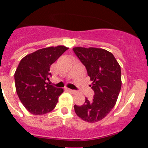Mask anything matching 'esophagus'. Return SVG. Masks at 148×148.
Returning <instances> with one entry per match:
<instances>
[{"label":"esophagus","mask_w":148,"mask_h":148,"mask_svg":"<svg viewBox=\"0 0 148 148\" xmlns=\"http://www.w3.org/2000/svg\"><path fill=\"white\" fill-rule=\"evenodd\" d=\"M67 90L68 91V92L71 93V94H76V90H71V89H67Z\"/></svg>","instance_id":"esophagus-1"}]
</instances>
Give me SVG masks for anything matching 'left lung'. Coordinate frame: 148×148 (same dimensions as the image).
<instances>
[{
	"label": "left lung",
	"instance_id": "1",
	"mask_svg": "<svg viewBox=\"0 0 148 148\" xmlns=\"http://www.w3.org/2000/svg\"><path fill=\"white\" fill-rule=\"evenodd\" d=\"M73 50L86 67L95 91L92 101L86 98L83 105H74V111L84 121L97 122L116 104L122 84L121 66L107 50L91 47H76Z\"/></svg>",
	"mask_w": 148,
	"mask_h": 148
}]
</instances>
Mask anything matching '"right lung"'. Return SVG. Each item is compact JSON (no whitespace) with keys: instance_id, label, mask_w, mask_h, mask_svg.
Instances as JSON below:
<instances>
[{"instance_id":"1","label":"right lung","mask_w":148,"mask_h":148,"mask_svg":"<svg viewBox=\"0 0 148 148\" xmlns=\"http://www.w3.org/2000/svg\"><path fill=\"white\" fill-rule=\"evenodd\" d=\"M67 49L64 45L45 47L27 54L20 61L14 73L16 91L24 108L32 114H45L55 108L64 90L47 81L51 64Z\"/></svg>"}]
</instances>
